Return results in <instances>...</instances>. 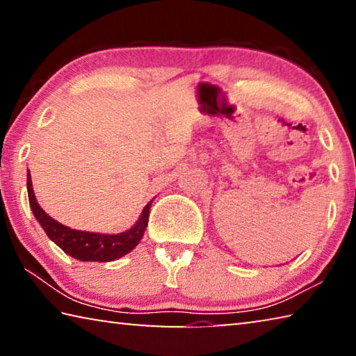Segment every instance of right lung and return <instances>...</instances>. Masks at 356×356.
<instances>
[{
    "label": "right lung",
    "instance_id": "obj_1",
    "mask_svg": "<svg viewBox=\"0 0 356 356\" xmlns=\"http://www.w3.org/2000/svg\"><path fill=\"white\" fill-rule=\"evenodd\" d=\"M26 188L29 207H31L35 220L44 229L48 238L55 242L65 254L78 259L83 262H111L130 252L135 246L141 242L144 231L147 227L149 212L152 201L143 209L141 216L138 218L134 226L120 234H99V232H86L76 231L67 226L61 225L53 220L44 209H42L38 200H35L31 174H26Z\"/></svg>",
    "mask_w": 356,
    "mask_h": 356
}]
</instances>
